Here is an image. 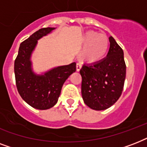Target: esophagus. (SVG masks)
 <instances>
[{"instance_id": "1", "label": "esophagus", "mask_w": 147, "mask_h": 147, "mask_svg": "<svg viewBox=\"0 0 147 147\" xmlns=\"http://www.w3.org/2000/svg\"><path fill=\"white\" fill-rule=\"evenodd\" d=\"M81 69H82V64L81 63H77L76 64V70H77V71H80Z\"/></svg>"}]
</instances>
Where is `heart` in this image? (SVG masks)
<instances>
[{
    "label": "heart",
    "instance_id": "heart-1",
    "mask_svg": "<svg viewBox=\"0 0 147 147\" xmlns=\"http://www.w3.org/2000/svg\"><path fill=\"white\" fill-rule=\"evenodd\" d=\"M84 49L82 57L88 63H97L107 55L110 42L107 36L95 31H88L82 37Z\"/></svg>",
    "mask_w": 147,
    "mask_h": 147
}]
</instances>
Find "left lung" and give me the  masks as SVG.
I'll return each instance as SVG.
<instances>
[{
  "label": "left lung",
  "instance_id": "left-lung-1",
  "mask_svg": "<svg viewBox=\"0 0 147 147\" xmlns=\"http://www.w3.org/2000/svg\"><path fill=\"white\" fill-rule=\"evenodd\" d=\"M109 41L107 56L97 63L84 65L80 70L83 100L95 111L107 109L118 100L126 78L123 49L112 36Z\"/></svg>",
  "mask_w": 147,
  "mask_h": 147
}]
</instances>
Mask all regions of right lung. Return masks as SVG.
Instances as JSON below:
<instances>
[{
    "label": "right lung",
    "mask_w": 147,
    "mask_h": 147,
    "mask_svg": "<svg viewBox=\"0 0 147 147\" xmlns=\"http://www.w3.org/2000/svg\"><path fill=\"white\" fill-rule=\"evenodd\" d=\"M54 27L42 28L20 43L14 62V73L17 91L23 100L38 110H47L57 103L62 85L76 70V63L55 67L41 75L32 68L31 55L38 40L48 35Z\"/></svg>",
    "instance_id": "1"
}]
</instances>
